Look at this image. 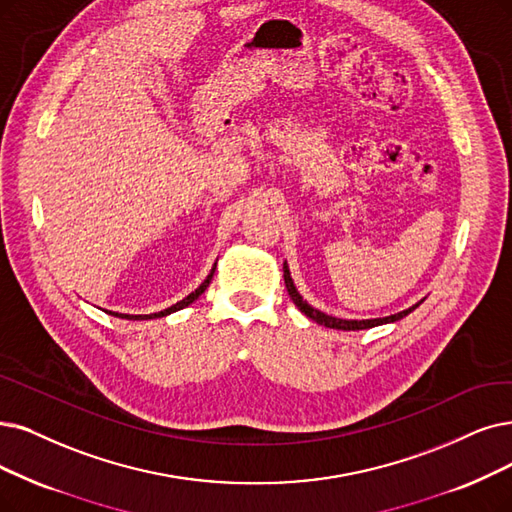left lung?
Listing matches in <instances>:
<instances>
[{
  "instance_id": "1",
  "label": "left lung",
  "mask_w": 512,
  "mask_h": 512,
  "mask_svg": "<svg viewBox=\"0 0 512 512\" xmlns=\"http://www.w3.org/2000/svg\"><path fill=\"white\" fill-rule=\"evenodd\" d=\"M283 279H285V288H288V294L290 298L294 300V304L298 306V311L304 313L309 319H313L315 323L319 325H325V327H332V330H344V332H357V330H370V327H376V325H384V323H395L399 319H403L405 315H410L414 309H418V306L424 302V298L416 304H412L410 309L405 311H399L395 315H388V317H378V319H340V317H332L327 313H321L319 309H315V306H311L309 302H306L300 292L296 290L294 285V279L290 275V267L288 262H283Z\"/></svg>"
}]
</instances>
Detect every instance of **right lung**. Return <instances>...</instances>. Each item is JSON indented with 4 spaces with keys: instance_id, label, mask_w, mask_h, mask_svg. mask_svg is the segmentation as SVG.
<instances>
[{
    "instance_id": "add662e5",
    "label": "right lung",
    "mask_w": 512,
    "mask_h": 512,
    "mask_svg": "<svg viewBox=\"0 0 512 512\" xmlns=\"http://www.w3.org/2000/svg\"><path fill=\"white\" fill-rule=\"evenodd\" d=\"M214 271H216V262H214V267H212V271H210V275L203 279V283L199 285V288L195 290V292H191L187 298H182L180 302H176V304H172V306H168V309H163V311H159V313H151V315H126V313H113V311H107L109 315H113V317H119V319H130V321H147V319H159V317H166V315H172V313H176V311H180V309H185V306H189V304H193L203 292L208 290V285H210V281H212V277H214Z\"/></svg>"
}]
</instances>
